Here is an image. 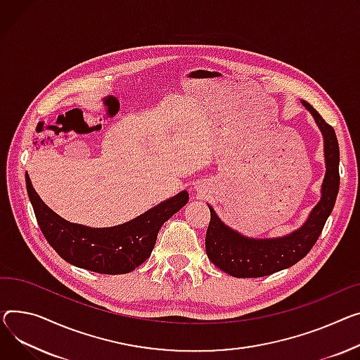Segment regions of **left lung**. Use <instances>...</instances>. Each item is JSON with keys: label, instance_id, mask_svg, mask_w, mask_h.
<instances>
[{"label": "left lung", "instance_id": "8db88e82", "mask_svg": "<svg viewBox=\"0 0 360 360\" xmlns=\"http://www.w3.org/2000/svg\"><path fill=\"white\" fill-rule=\"evenodd\" d=\"M302 105L313 114L324 137L326 176L321 200L308 220L294 233L279 238H249L227 227L210 207L211 219L205 234V252L215 266L236 278H260L286 269L300 262L319 240L336 202L340 185V152L334 129L307 101Z\"/></svg>", "mask_w": 360, "mask_h": 360}]
</instances>
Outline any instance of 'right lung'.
Masks as SVG:
<instances>
[{"instance_id": "obj_1", "label": "right lung", "mask_w": 360, "mask_h": 360, "mask_svg": "<svg viewBox=\"0 0 360 360\" xmlns=\"http://www.w3.org/2000/svg\"><path fill=\"white\" fill-rule=\"evenodd\" d=\"M26 185L47 243L70 265L105 275L127 274L140 266L150 256L162 224L188 202V193L182 191L129 223L91 229L59 217L37 195L29 175Z\"/></svg>"}]
</instances>
